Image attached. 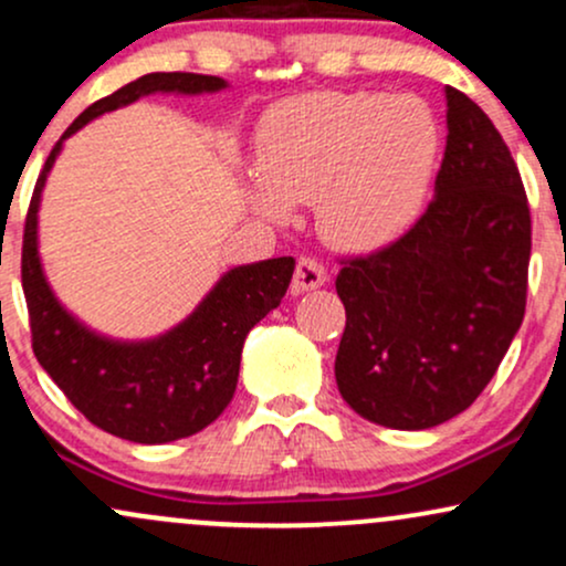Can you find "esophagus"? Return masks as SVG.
<instances>
[{"mask_svg": "<svg viewBox=\"0 0 566 566\" xmlns=\"http://www.w3.org/2000/svg\"><path fill=\"white\" fill-rule=\"evenodd\" d=\"M327 282V271L316 258H297L295 276H292V290L295 292H308L322 287Z\"/></svg>", "mask_w": 566, "mask_h": 566, "instance_id": "34e87169", "label": "esophagus"}]
</instances>
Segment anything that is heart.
I'll use <instances>...</instances> for the list:
<instances>
[{"label": "heart", "instance_id": "1", "mask_svg": "<svg viewBox=\"0 0 566 566\" xmlns=\"http://www.w3.org/2000/svg\"><path fill=\"white\" fill-rule=\"evenodd\" d=\"M258 170L247 197L271 220L314 201L322 237L369 252L405 237L423 210L439 161V125L418 97L324 90L287 97L258 125Z\"/></svg>", "mask_w": 566, "mask_h": 566}]
</instances>
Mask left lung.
<instances>
[{
	"label": "left lung",
	"instance_id": "8db88e82",
	"mask_svg": "<svg viewBox=\"0 0 566 566\" xmlns=\"http://www.w3.org/2000/svg\"><path fill=\"white\" fill-rule=\"evenodd\" d=\"M447 148L418 223L343 261L337 391L369 423L423 431L469 409L497 373L527 305L532 220L503 135L447 87Z\"/></svg>",
	"mask_w": 566,
	"mask_h": 566
}]
</instances>
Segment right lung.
I'll use <instances>...</instances> for the list:
<instances>
[{"instance_id": "add662e5", "label": "right lung", "mask_w": 566, "mask_h": 566, "mask_svg": "<svg viewBox=\"0 0 566 566\" xmlns=\"http://www.w3.org/2000/svg\"><path fill=\"white\" fill-rule=\"evenodd\" d=\"M223 87L226 80L220 76L157 71L95 101L50 151L25 216L21 279L34 356L90 423L138 444L191 437L229 407L237 391L244 337L282 303L295 261L271 258L237 265L170 333L138 343L112 340L74 319L50 290L36 244L39 199L63 140L95 116L151 93L199 95Z\"/></svg>"}]
</instances>
